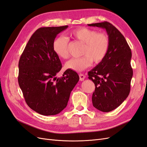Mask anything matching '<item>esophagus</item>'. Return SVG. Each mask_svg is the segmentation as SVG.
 Listing matches in <instances>:
<instances>
[{
    "label": "esophagus",
    "mask_w": 147,
    "mask_h": 147,
    "mask_svg": "<svg viewBox=\"0 0 147 147\" xmlns=\"http://www.w3.org/2000/svg\"><path fill=\"white\" fill-rule=\"evenodd\" d=\"M79 77H80V81H83L84 78H85V76H84V75L82 74H80Z\"/></svg>",
    "instance_id": "esophagus-1"
}]
</instances>
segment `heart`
I'll use <instances>...</instances> for the list:
<instances>
[{"mask_svg":"<svg viewBox=\"0 0 147 147\" xmlns=\"http://www.w3.org/2000/svg\"><path fill=\"white\" fill-rule=\"evenodd\" d=\"M71 36L84 44L82 57L72 58L65 64V67L75 72H81L92 65V61L100 63L107 55L110 47L108 35L104 32L87 28H80L74 30ZM53 50L55 54L62 59L69 57V40L60 36L55 39L53 43Z\"/></svg>","mask_w":147,"mask_h":147,"instance_id":"obj_1","label":"heart"}]
</instances>
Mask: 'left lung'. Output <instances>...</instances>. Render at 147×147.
I'll list each match as a JSON object with an SVG mask.
<instances>
[{"label": "left lung", "mask_w": 147, "mask_h": 147, "mask_svg": "<svg viewBox=\"0 0 147 147\" xmlns=\"http://www.w3.org/2000/svg\"><path fill=\"white\" fill-rule=\"evenodd\" d=\"M88 25L105 29L110 40L104 59L88 72V78L96 87L92 96L93 106L109 112L121 105L130 92L133 75L131 50L122 34L109 22Z\"/></svg>", "instance_id": "obj_1"}]
</instances>
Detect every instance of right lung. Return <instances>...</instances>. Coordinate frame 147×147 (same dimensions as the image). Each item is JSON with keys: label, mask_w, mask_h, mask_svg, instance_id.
Instances as JSON below:
<instances>
[{"label": "right lung", "mask_w": 147, "mask_h": 147, "mask_svg": "<svg viewBox=\"0 0 147 147\" xmlns=\"http://www.w3.org/2000/svg\"><path fill=\"white\" fill-rule=\"evenodd\" d=\"M68 28L38 29L30 38L18 63V83L26 102L39 114L59 113L67 105L70 94L79 80L76 72L66 70L61 78V61L53 50L56 35Z\"/></svg>", "instance_id": "right-lung-1"}]
</instances>
